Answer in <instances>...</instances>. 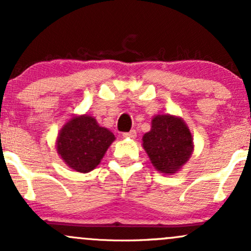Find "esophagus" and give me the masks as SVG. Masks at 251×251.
<instances>
[{"instance_id":"obj_1","label":"esophagus","mask_w":251,"mask_h":251,"mask_svg":"<svg viewBox=\"0 0 251 251\" xmlns=\"http://www.w3.org/2000/svg\"><path fill=\"white\" fill-rule=\"evenodd\" d=\"M123 137L124 138H131V139H133V138L137 137V132H135L134 129H132V131H129V132H124Z\"/></svg>"}]
</instances>
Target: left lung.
Segmentation results:
<instances>
[{"label": "left lung", "instance_id": "obj_1", "mask_svg": "<svg viewBox=\"0 0 251 251\" xmlns=\"http://www.w3.org/2000/svg\"><path fill=\"white\" fill-rule=\"evenodd\" d=\"M143 148L162 174H175L192 153V135L180 118L157 116L152 128L143 137Z\"/></svg>", "mask_w": 251, "mask_h": 251}]
</instances>
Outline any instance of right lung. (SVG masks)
<instances>
[{
	"label": "right lung",
	"mask_w": 251,
	"mask_h": 251,
	"mask_svg": "<svg viewBox=\"0 0 251 251\" xmlns=\"http://www.w3.org/2000/svg\"><path fill=\"white\" fill-rule=\"evenodd\" d=\"M113 140V133L100 127L94 118L81 116L63 126L56 149L70 168L77 172H89L97 168Z\"/></svg>",
	"instance_id": "obj_1"
}]
</instances>
